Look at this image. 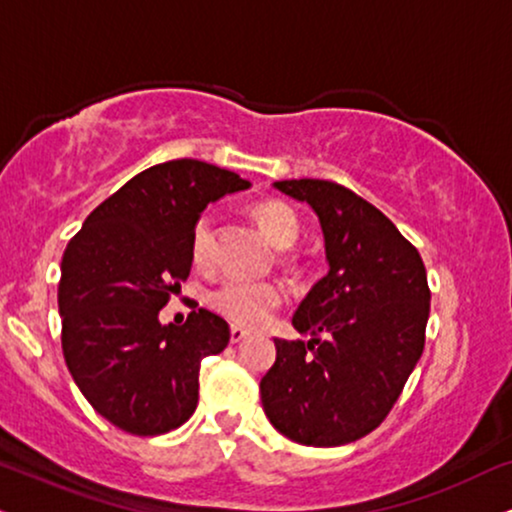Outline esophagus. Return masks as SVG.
I'll return each mask as SVG.
<instances>
[{
	"mask_svg": "<svg viewBox=\"0 0 512 512\" xmlns=\"http://www.w3.org/2000/svg\"><path fill=\"white\" fill-rule=\"evenodd\" d=\"M246 337H249V332L242 330V327H237V325H232V327H230V342H232V344L244 342Z\"/></svg>",
	"mask_w": 512,
	"mask_h": 512,
	"instance_id": "esophagus-1",
	"label": "esophagus"
}]
</instances>
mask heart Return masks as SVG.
Masks as SVG:
<instances>
[{
  "label": "heart",
  "instance_id": "b5f03b06",
  "mask_svg": "<svg viewBox=\"0 0 512 512\" xmlns=\"http://www.w3.org/2000/svg\"><path fill=\"white\" fill-rule=\"evenodd\" d=\"M254 216L266 232V237L280 249H287L299 237V218L282 201H263L254 208ZM192 261L197 266H208L213 258V218L204 213L194 223L192 242ZM285 299V292L277 282H249V280H225L208 294V304L223 318L232 320L235 325L258 327L270 318V313Z\"/></svg>",
  "mask_w": 512,
  "mask_h": 512
}]
</instances>
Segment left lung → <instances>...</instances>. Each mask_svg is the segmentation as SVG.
Listing matches in <instances>:
<instances>
[{"mask_svg":"<svg viewBox=\"0 0 512 512\" xmlns=\"http://www.w3.org/2000/svg\"><path fill=\"white\" fill-rule=\"evenodd\" d=\"M325 237L327 275L296 308L308 342L275 339L261 380L270 425L304 446H344L387 418L425 349L430 287L413 244L380 208L330 180H282Z\"/></svg>","mask_w":512,"mask_h":512,"instance_id":"8db88e82","label":"left lung"}]
</instances>
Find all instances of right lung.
Masks as SVG:
<instances>
[{
	"instance_id": "obj_1",
	"label": "right lung",
	"mask_w": 512,
	"mask_h": 512,
	"mask_svg": "<svg viewBox=\"0 0 512 512\" xmlns=\"http://www.w3.org/2000/svg\"><path fill=\"white\" fill-rule=\"evenodd\" d=\"M249 182L211 163L178 159L142 170L102 201L61 258V349L90 406L137 437L192 418L201 361L230 342L220 315L199 308L185 325L159 311L192 270L201 211Z\"/></svg>"
}]
</instances>
